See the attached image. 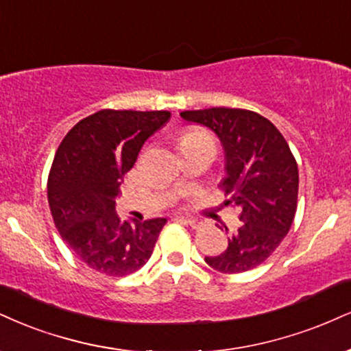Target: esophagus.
<instances>
[{
	"instance_id": "esophagus-1",
	"label": "esophagus",
	"mask_w": 351,
	"mask_h": 351,
	"mask_svg": "<svg viewBox=\"0 0 351 351\" xmlns=\"http://www.w3.org/2000/svg\"><path fill=\"white\" fill-rule=\"evenodd\" d=\"M176 221H180V222L186 223V226L193 227V229H197V227L201 226V222L197 221V219H186V217H178V219H176Z\"/></svg>"
}]
</instances>
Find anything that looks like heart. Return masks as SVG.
<instances>
[{"label": "heart", "mask_w": 351, "mask_h": 351, "mask_svg": "<svg viewBox=\"0 0 351 351\" xmlns=\"http://www.w3.org/2000/svg\"><path fill=\"white\" fill-rule=\"evenodd\" d=\"M180 147L181 150L184 149H189V147H196V145H201V143H213V137L206 132L204 129L201 128H196V125H193V128H186L183 130V132L180 134Z\"/></svg>", "instance_id": "obj_1"}]
</instances>
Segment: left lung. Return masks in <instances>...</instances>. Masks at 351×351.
Segmentation results:
<instances>
[{
  "mask_svg": "<svg viewBox=\"0 0 351 351\" xmlns=\"http://www.w3.org/2000/svg\"><path fill=\"white\" fill-rule=\"evenodd\" d=\"M181 117L213 129L226 150L221 189L239 208L242 226L221 255L206 263L221 273H243L269 258L286 237L298 209L299 170L288 142L273 122L240 108L183 111ZM227 230V227H226Z\"/></svg>",
  "mask_w": 351,
  "mask_h": 351,
  "instance_id": "1",
  "label": "left lung"
}]
</instances>
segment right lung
Wrapping results in <instances>:
<instances>
[{"label":"right lung","instance_id":"1","mask_svg":"<svg viewBox=\"0 0 351 351\" xmlns=\"http://www.w3.org/2000/svg\"><path fill=\"white\" fill-rule=\"evenodd\" d=\"M170 111L101 109L63 137L49 171L47 197L63 242L84 265L125 276L149 261L167 219L122 221L114 199L143 142Z\"/></svg>","mask_w":351,"mask_h":351}]
</instances>
